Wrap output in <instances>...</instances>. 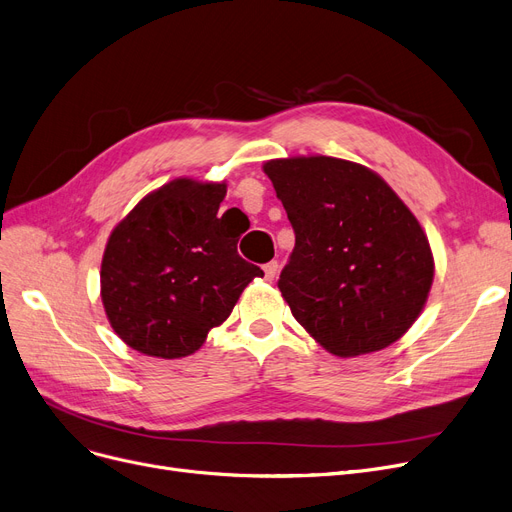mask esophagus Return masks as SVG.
I'll return each instance as SVG.
<instances>
[{
	"label": "esophagus",
	"instance_id": "obj_1",
	"mask_svg": "<svg viewBox=\"0 0 512 512\" xmlns=\"http://www.w3.org/2000/svg\"><path fill=\"white\" fill-rule=\"evenodd\" d=\"M263 272H265V280H274L278 274V261H270L263 265Z\"/></svg>",
	"mask_w": 512,
	"mask_h": 512
}]
</instances>
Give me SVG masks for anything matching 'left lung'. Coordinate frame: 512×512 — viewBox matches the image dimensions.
I'll list each match as a JSON object with an SVG mask.
<instances>
[{
	"mask_svg": "<svg viewBox=\"0 0 512 512\" xmlns=\"http://www.w3.org/2000/svg\"><path fill=\"white\" fill-rule=\"evenodd\" d=\"M263 171L295 230L278 288L297 322L341 358L395 343L433 282L429 240L402 198L374 171L332 157Z\"/></svg>",
	"mask_w": 512,
	"mask_h": 512,
	"instance_id": "obj_1",
	"label": "left lung"
}]
</instances>
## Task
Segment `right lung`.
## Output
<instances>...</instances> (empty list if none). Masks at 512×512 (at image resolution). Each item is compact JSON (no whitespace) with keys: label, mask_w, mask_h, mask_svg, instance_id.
I'll return each instance as SVG.
<instances>
[{"label":"right lung","mask_w":512,"mask_h":512,"mask_svg":"<svg viewBox=\"0 0 512 512\" xmlns=\"http://www.w3.org/2000/svg\"><path fill=\"white\" fill-rule=\"evenodd\" d=\"M226 184L173 180L148 194L113 230L102 259L110 326L140 353L175 360L201 347L253 278L238 238L221 226Z\"/></svg>","instance_id":"add662e5"}]
</instances>
